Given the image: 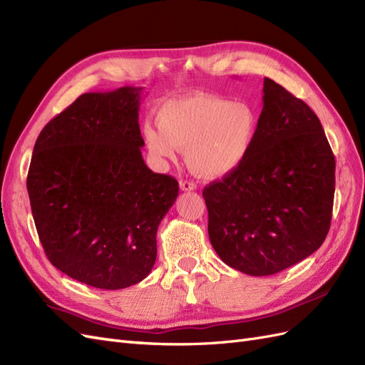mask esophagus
I'll return each mask as SVG.
<instances>
[{"label":"esophagus","mask_w":365,"mask_h":365,"mask_svg":"<svg viewBox=\"0 0 365 365\" xmlns=\"http://www.w3.org/2000/svg\"><path fill=\"white\" fill-rule=\"evenodd\" d=\"M180 189L184 192H192L196 189V184L192 181H187V180H181L180 181Z\"/></svg>","instance_id":"34e87169"}]
</instances>
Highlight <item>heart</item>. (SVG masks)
<instances>
[{
	"label": "heart",
	"instance_id": "b5f03b06",
	"mask_svg": "<svg viewBox=\"0 0 365 365\" xmlns=\"http://www.w3.org/2000/svg\"><path fill=\"white\" fill-rule=\"evenodd\" d=\"M158 126L145 128L153 157L173 160L176 149L187 150V164L195 175L217 180L245 161L256 138L257 115L247 103L201 94L165 103Z\"/></svg>",
	"mask_w": 365,
	"mask_h": 365
}]
</instances>
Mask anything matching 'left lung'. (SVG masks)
Returning a JSON list of instances; mask_svg holds the SVG:
<instances>
[{"instance_id":"1","label":"left lung","mask_w":365,"mask_h":365,"mask_svg":"<svg viewBox=\"0 0 365 365\" xmlns=\"http://www.w3.org/2000/svg\"><path fill=\"white\" fill-rule=\"evenodd\" d=\"M335 157L315 113L263 79V109L245 161L202 196L210 242L248 275L277 274L324 242L332 219Z\"/></svg>"}]
</instances>
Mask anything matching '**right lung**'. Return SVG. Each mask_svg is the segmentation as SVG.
<instances>
[{
    "label": "right lung",
    "instance_id": "add662e5",
    "mask_svg": "<svg viewBox=\"0 0 365 365\" xmlns=\"http://www.w3.org/2000/svg\"><path fill=\"white\" fill-rule=\"evenodd\" d=\"M141 88L86 93L51 118L33 148L27 192L53 267L98 289L146 279L157 230L180 192L141 157Z\"/></svg>",
    "mask_w": 365,
    "mask_h": 365
}]
</instances>
